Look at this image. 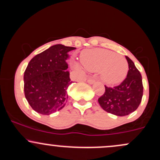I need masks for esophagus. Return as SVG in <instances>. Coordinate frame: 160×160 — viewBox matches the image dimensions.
Masks as SVG:
<instances>
[{"label": "esophagus", "instance_id": "esophagus-1", "mask_svg": "<svg viewBox=\"0 0 160 160\" xmlns=\"http://www.w3.org/2000/svg\"><path fill=\"white\" fill-rule=\"evenodd\" d=\"M87 82L89 84H93V83H95V80H94V79L89 78V79H88V80H87Z\"/></svg>", "mask_w": 160, "mask_h": 160}]
</instances>
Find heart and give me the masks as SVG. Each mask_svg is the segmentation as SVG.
I'll return each instance as SVG.
<instances>
[{"label": "heart", "instance_id": "obj_1", "mask_svg": "<svg viewBox=\"0 0 160 160\" xmlns=\"http://www.w3.org/2000/svg\"><path fill=\"white\" fill-rule=\"evenodd\" d=\"M81 62L88 71H100L101 79L108 85L120 83L128 74V65L126 58L108 49H96L86 51L81 55ZM73 66L76 70H81L78 62H74Z\"/></svg>", "mask_w": 160, "mask_h": 160}]
</instances>
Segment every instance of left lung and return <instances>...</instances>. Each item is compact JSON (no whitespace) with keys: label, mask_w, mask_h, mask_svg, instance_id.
Instances as JSON below:
<instances>
[{"label":"left lung","mask_w":160,"mask_h":160,"mask_svg":"<svg viewBox=\"0 0 160 160\" xmlns=\"http://www.w3.org/2000/svg\"><path fill=\"white\" fill-rule=\"evenodd\" d=\"M128 64L127 77L119 86L105 87L98 102L102 109L112 114L123 117L138 108L143 96L142 78L134 62L126 56Z\"/></svg>","instance_id":"obj_1"}]
</instances>
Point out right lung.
<instances>
[{"mask_svg": "<svg viewBox=\"0 0 160 160\" xmlns=\"http://www.w3.org/2000/svg\"><path fill=\"white\" fill-rule=\"evenodd\" d=\"M75 49L53 45L29 62L24 73V92L28 104L38 113L49 115L65 107L67 89L72 83L66 60Z\"/></svg>", "mask_w": 160, "mask_h": 160, "instance_id": "add662e5", "label": "right lung"}]
</instances>
